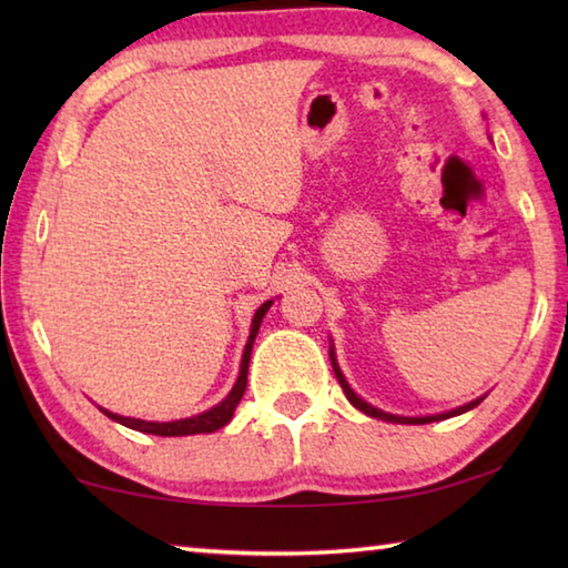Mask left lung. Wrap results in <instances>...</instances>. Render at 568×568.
Listing matches in <instances>:
<instances>
[{
  "label": "left lung",
  "mask_w": 568,
  "mask_h": 568,
  "mask_svg": "<svg viewBox=\"0 0 568 568\" xmlns=\"http://www.w3.org/2000/svg\"><path fill=\"white\" fill-rule=\"evenodd\" d=\"M331 365H333L335 378H338L341 388H343V393H345V398H348L355 408L363 410L365 416L378 418V420H388V423H408V426H420V423H434V420H446V418L460 416V413H466V410H470V408H476L478 403L484 400V396H480V398H476V400L466 403V406H458V408H454V410H446V413H436V416H396V413H386V410H381V408H376V406H371L368 400H363V398L358 396V393H355V390L351 388V383L345 381V376H343V371H341V365H338V358H335L333 345H331Z\"/></svg>",
  "instance_id": "1"
}]
</instances>
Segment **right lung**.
Instances as JSON below:
<instances>
[{"label":"right lung","mask_w":568,"mask_h":568,"mask_svg":"<svg viewBox=\"0 0 568 568\" xmlns=\"http://www.w3.org/2000/svg\"><path fill=\"white\" fill-rule=\"evenodd\" d=\"M271 305H273V301H267V303H263V305L255 311L253 323H250V335H247V343H245V351H243V361H240L237 381H235V386L230 388L227 396L217 403V406L207 408V410H203V413H197V416L180 418V420H165V423L120 416V413H112V410L102 408V406H98V408H100L108 418L122 423V426H128V428H132V430H140V434H152V436H195V434H213V430L223 428L225 423H230V418H233L237 403H240V398H243V393H245L250 353H253L255 335H257V331H261V323H263V318H265V313L271 311Z\"/></svg>","instance_id":"obj_1"}]
</instances>
